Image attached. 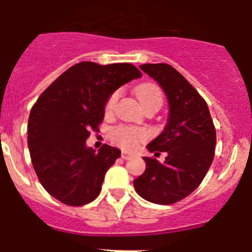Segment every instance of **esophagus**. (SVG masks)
<instances>
[{
	"label": "esophagus",
	"instance_id": "1",
	"mask_svg": "<svg viewBox=\"0 0 252 252\" xmlns=\"http://www.w3.org/2000/svg\"><path fill=\"white\" fill-rule=\"evenodd\" d=\"M121 158H122V159H125V160H128V159H131V158H132V154H128L127 151H122Z\"/></svg>",
	"mask_w": 252,
	"mask_h": 252
}]
</instances>
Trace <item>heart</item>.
<instances>
[{
	"instance_id": "b5f03b06",
	"label": "heart",
	"mask_w": 252,
	"mask_h": 252,
	"mask_svg": "<svg viewBox=\"0 0 252 252\" xmlns=\"http://www.w3.org/2000/svg\"><path fill=\"white\" fill-rule=\"evenodd\" d=\"M136 97L141 106L144 108H149V107L157 106L161 107L162 101H164V94L159 86L154 83H142L136 87L135 90ZM120 98V91H115L111 93V95L107 98L106 104H104V112L107 115L113 112L115 110L116 103ZM149 132L145 128L141 127H131V126H117L111 132V137H112L113 142L117 144L119 146L127 150H132L136 148L140 142L148 139Z\"/></svg>"
}]
</instances>
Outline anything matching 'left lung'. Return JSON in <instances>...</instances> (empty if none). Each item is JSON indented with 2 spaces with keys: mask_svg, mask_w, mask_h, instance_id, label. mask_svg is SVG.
Masks as SVG:
<instances>
[{
  "mask_svg": "<svg viewBox=\"0 0 252 252\" xmlns=\"http://www.w3.org/2000/svg\"><path fill=\"white\" fill-rule=\"evenodd\" d=\"M169 101L165 128L150 142V153H166L165 161L144 158V174L133 180L137 194L157 204H173L188 197L206 177L215 158L216 128L208 106L183 75L165 63L142 64Z\"/></svg>",
  "mask_w": 252,
  "mask_h": 252,
  "instance_id": "obj_1",
  "label": "left lung"
}]
</instances>
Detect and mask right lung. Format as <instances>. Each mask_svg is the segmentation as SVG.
Masks as SVG:
<instances>
[{
    "label": "right lung",
    "instance_id": "1",
    "mask_svg": "<svg viewBox=\"0 0 252 252\" xmlns=\"http://www.w3.org/2000/svg\"><path fill=\"white\" fill-rule=\"evenodd\" d=\"M140 77L130 63L81 62L59 75L34 103L28 124L31 162L41 186L58 201L78 207L98 197L106 171L121 151L104 144L95 153L86 140L91 131H99L111 93Z\"/></svg>",
    "mask_w": 252,
    "mask_h": 252
}]
</instances>
